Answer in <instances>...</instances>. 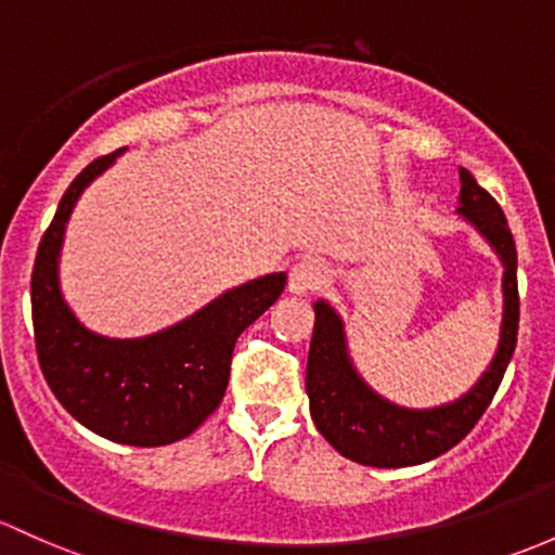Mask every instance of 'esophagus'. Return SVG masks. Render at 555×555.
Segmentation results:
<instances>
[{"label": "esophagus", "instance_id": "esophagus-1", "mask_svg": "<svg viewBox=\"0 0 555 555\" xmlns=\"http://www.w3.org/2000/svg\"><path fill=\"white\" fill-rule=\"evenodd\" d=\"M326 282V268L324 262L319 260H300L297 266H293V271H289V284L287 289L293 295H311L317 293L319 287Z\"/></svg>", "mask_w": 555, "mask_h": 555}]
</instances>
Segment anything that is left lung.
Instances as JSON below:
<instances>
[{"label":"left lung","mask_w":555,"mask_h":555,"mask_svg":"<svg viewBox=\"0 0 555 555\" xmlns=\"http://www.w3.org/2000/svg\"><path fill=\"white\" fill-rule=\"evenodd\" d=\"M457 215L476 229L503 266V322L492 361L457 399L439 406H401L385 399L356 370L343 317L326 300L313 302L311 351L306 366V393L319 434L343 457L372 468H406L428 463L470 434L487 412L508 370L518 335L516 244L500 204L460 167Z\"/></svg>","instance_id":"left-lung-1"}]
</instances>
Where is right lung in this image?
Returning <instances> with one entry per match:
<instances>
[{
  "mask_svg": "<svg viewBox=\"0 0 555 555\" xmlns=\"http://www.w3.org/2000/svg\"><path fill=\"white\" fill-rule=\"evenodd\" d=\"M125 151L101 156L74 178L39 242L34 340L44 380L68 415L116 444L165 447L194 434L218 410L236 337L279 300L287 273L225 289L191 317L143 337H108L81 324L61 289L63 238L87 185Z\"/></svg>",
  "mask_w": 555,
  "mask_h": 555,
  "instance_id": "1",
  "label": "right lung"
}]
</instances>
